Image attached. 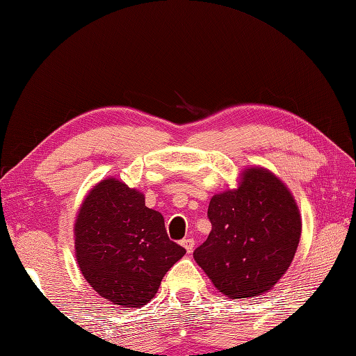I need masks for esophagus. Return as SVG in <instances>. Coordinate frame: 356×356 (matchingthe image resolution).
<instances>
[{"label":"esophagus","mask_w":356,"mask_h":356,"mask_svg":"<svg viewBox=\"0 0 356 356\" xmlns=\"http://www.w3.org/2000/svg\"><path fill=\"white\" fill-rule=\"evenodd\" d=\"M180 244L184 245L186 252H193V249H195V240H193V238H184V240L180 241Z\"/></svg>","instance_id":"esophagus-1"}]
</instances>
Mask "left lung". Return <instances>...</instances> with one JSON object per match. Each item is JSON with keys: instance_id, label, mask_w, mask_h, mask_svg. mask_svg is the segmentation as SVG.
<instances>
[{"instance_id": "left-lung-1", "label": "left lung", "mask_w": 356, "mask_h": 356, "mask_svg": "<svg viewBox=\"0 0 356 356\" xmlns=\"http://www.w3.org/2000/svg\"><path fill=\"white\" fill-rule=\"evenodd\" d=\"M211 232L193 252L219 293L230 299L261 296L286 273L302 234L300 211L282 180L248 168L238 188L215 195Z\"/></svg>"}]
</instances>
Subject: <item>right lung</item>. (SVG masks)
Instances as JSON below:
<instances>
[{
    "mask_svg": "<svg viewBox=\"0 0 356 356\" xmlns=\"http://www.w3.org/2000/svg\"><path fill=\"white\" fill-rule=\"evenodd\" d=\"M76 260L90 286L113 305L138 308L157 294L165 274L185 255L168 238L161 213L121 180L96 184L74 222Z\"/></svg>",
    "mask_w": 356,
    "mask_h": 356,
    "instance_id": "1",
    "label": "right lung"
}]
</instances>
